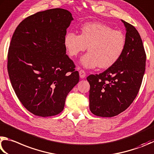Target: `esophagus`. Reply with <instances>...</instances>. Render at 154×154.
Here are the masks:
<instances>
[{"label": "esophagus", "instance_id": "1", "mask_svg": "<svg viewBox=\"0 0 154 154\" xmlns=\"http://www.w3.org/2000/svg\"><path fill=\"white\" fill-rule=\"evenodd\" d=\"M79 74H80V77L81 79H84L86 76V72H85V70L83 69H80L79 71Z\"/></svg>", "mask_w": 154, "mask_h": 154}]
</instances>
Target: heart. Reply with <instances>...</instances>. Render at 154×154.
<instances>
[{"mask_svg":"<svg viewBox=\"0 0 154 154\" xmlns=\"http://www.w3.org/2000/svg\"><path fill=\"white\" fill-rule=\"evenodd\" d=\"M63 45L70 57L84 52L81 64L86 68L106 69L112 67L122 56L126 46L125 35L101 22L85 23L80 34L68 32L65 34Z\"/></svg>","mask_w":154,"mask_h":154,"instance_id":"b5f03b06","label":"heart"}]
</instances>
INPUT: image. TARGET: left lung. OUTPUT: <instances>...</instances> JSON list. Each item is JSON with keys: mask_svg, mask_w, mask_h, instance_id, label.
<instances>
[{"mask_svg": "<svg viewBox=\"0 0 154 154\" xmlns=\"http://www.w3.org/2000/svg\"><path fill=\"white\" fill-rule=\"evenodd\" d=\"M122 21L126 30L122 56L106 71L87 78L89 108L97 116L113 117L127 109L136 98L143 78L146 54L141 36L133 25Z\"/></svg>", "mask_w": 154, "mask_h": 154, "instance_id": "1", "label": "left lung"}]
</instances>
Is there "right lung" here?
Wrapping results in <instances>:
<instances>
[{
    "mask_svg": "<svg viewBox=\"0 0 154 154\" xmlns=\"http://www.w3.org/2000/svg\"><path fill=\"white\" fill-rule=\"evenodd\" d=\"M73 17L56 8L21 21L11 38L7 69L17 98L29 112L53 116L64 108L67 94L79 82V73L66 55L63 38Z\"/></svg>",
    "mask_w": 154,
    "mask_h": 154,
    "instance_id": "add662e5",
    "label": "right lung"
}]
</instances>
